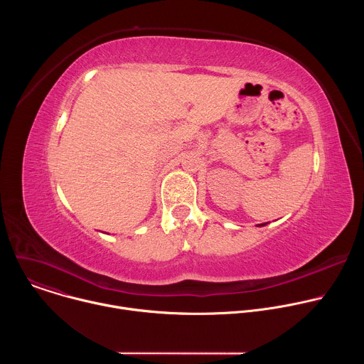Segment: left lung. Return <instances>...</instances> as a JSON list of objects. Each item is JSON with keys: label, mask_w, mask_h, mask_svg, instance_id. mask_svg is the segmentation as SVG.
I'll list each match as a JSON object with an SVG mask.
<instances>
[{"label": "left lung", "mask_w": 364, "mask_h": 364, "mask_svg": "<svg viewBox=\"0 0 364 364\" xmlns=\"http://www.w3.org/2000/svg\"><path fill=\"white\" fill-rule=\"evenodd\" d=\"M265 225H267V223H262V225H259V226H265Z\"/></svg>", "instance_id": "8db88e82"}]
</instances>
